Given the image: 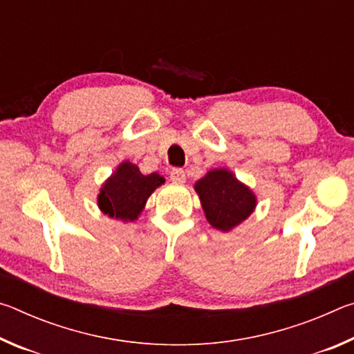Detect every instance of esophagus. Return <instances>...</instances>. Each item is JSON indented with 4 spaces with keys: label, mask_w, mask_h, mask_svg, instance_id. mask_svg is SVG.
I'll list each match as a JSON object with an SVG mask.
<instances>
[{
    "label": "esophagus",
    "mask_w": 354,
    "mask_h": 354,
    "mask_svg": "<svg viewBox=\"0 0 354 354\" xmlns=\"http://www.w3.org/2000/svg\"><path fill=\"white\" fill-rule=\"evenodd\" d=\"M170 179L176 184H184L185 183V171L183 169H173L170 173Z\"/></svg>",
    "instance_id": "esophagus-1"
}]
</instances>
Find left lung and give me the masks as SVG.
<instances>
[{
	"label": "left lung",
	"instance_id": "8db88e82",
	"mask_svg": "<svg viewBox=\"0 0 354 354\" xmlns=\"http://www.w3.org/2000/svg\"><path fill=\"white\" fill-rule=\"evenodd\" d=\"M195 192L209 225L221 232L234 230L254 212L257 205L254 192L227 169L209 170L195 183Z\"/></svg>",
	"mask_w": 354,
	"mask_h": 354
}]
</instances>
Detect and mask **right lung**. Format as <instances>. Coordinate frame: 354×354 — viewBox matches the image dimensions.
<instances>
[{"label":"right lung","instance_id":"1","mask_svg":"<svg viewBox=\"0 0 354 354\" xmlns=\"http://www.w3.org/2000/svg\"><path fill=\"white\" fill-rule=\"evenodd\" d=\"M164 183L159 173L143 175L136 164L123 160L101 185L97 196L100 211L123 223L134 221L145 209L149 195Z\"/></svg>","mask_w":354,"mask_h":354}]
</instances>
